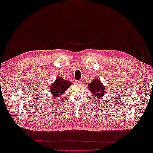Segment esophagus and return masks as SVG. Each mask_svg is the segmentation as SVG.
<instances>
[{
  "label": "esophagus",
  "instance_id": "esophagus-1",
  "mask_svg": "<svg viewBox=\"0 0 153 153\" xmlns=\"http://www.w3.org/2000/svg\"><path fill=\"white\" fill-rule=\"evenodd\" d=\"M82 82L81 80H79V81H76V84H81Z\"/></svg>",
  "mask_w": 153,
  "mask_h": 153
}]
</instances>
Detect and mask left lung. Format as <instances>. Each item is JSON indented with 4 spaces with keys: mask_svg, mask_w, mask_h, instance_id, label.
<instances>
[{
    "mask_svg": "<svg viewBox=\"0 0 153 153\" xmlns=\"http://www.w3.org/2000/svg\"><path fill=\"white\" fill-rule=\"evenodd\" d=\"M88 87L95 100L96 98H97L96 101L97 100V99L100 100V98L102 97L104 93H105V87L99 79H95L94 81H93V82L88 85Z\"/></svg>",
    "mask_w": 153,
    "mask_h": 153,
    "instance_id": "obj_1",
    "label": "left lung"
}]
</instances>
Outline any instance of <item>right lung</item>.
<instances>
[{"mask_svg": "<svg viewBox=\"0 0 153 153\" xmlns=\"http://www.w3.org/2000/svg\"><path fill=\"white\" fill-rule=\"evenodd\" d=\"M71 85V81H66L62 77H58L56 80V81L51 85L49 93H50L51 95H53V97L55 98L60 97Z\"/></svg>", "mask_w": 153, "mask_h": 153, "instance_id": "1", "label": "right lung"}]
</instances>
